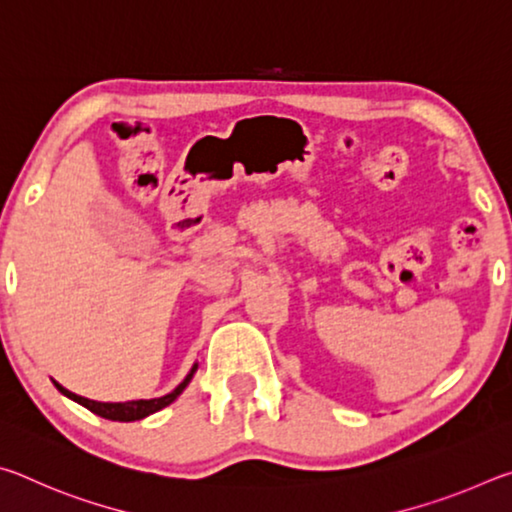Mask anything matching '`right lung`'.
<instances>
[{"label": "right lung", "mask_w": 512, "mask_h": 512, "mask_svg": "<svg viewBox=\"0 0 512 512\" xmlns=\"http://www.w3.org/2000/svg\"><path fill=\"white\" fill-rule=\"evenodd\" d=\"M198 368V363H194L192 370H189V375L180 381V384L173 388V391L169 395H162V397H155V400H133V402H97V400H88V397H81L76 395L72 391H67V388H63L60 384H56V388L60 393H63L65 397H69V400L79 402L81 406H85V409L92 411L94 415H101V418L106 420H115V422H133V420H142L146 418V415H151L155 411L164 409V406H169L176 397L185 391L189 381H192L194 372Z\"/></svg>", "instance_id": "right-lung-1"}]
</instances>
